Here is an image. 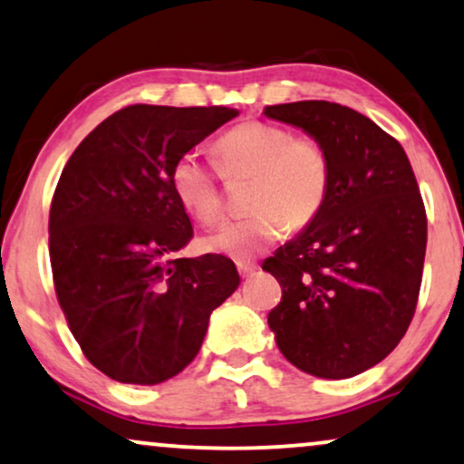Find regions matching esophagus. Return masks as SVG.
Wrapping results in <instances>:
<instances>
[{
	"mask_svg": "<svg viewBox=\"0 0 464 464\" xmlns=\"http://www.w3.org/2000/svg\"><path fill=\"white\" fill-rule=\"evenodd\" d=\"M256 267L258 265L252 261H237V271L242 274V277H250L256 271Z\"/></svg>",
	"mask_w": 464,
	"mask_h": 464,
	"instance_id": "1",
	"label": "esophagus"
}]
</instances>
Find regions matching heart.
<instances>
[{
  "mask_svg": "<svg viewBox=\"0 0 464 464\" xmlns=\"http://www.w3.org/2000/svg\"><path fill=\"white\" fill-rule=\"evenodd\" d=\"M214 150L227 180L252 178V214L228 220L203 237L208 252L233 258L255 256L282 239L288 227L304 228L316 220L329 199L331 157L314 135H293L274 122L246 121L222 133ZM220 174L195 152L182 154L171 168L178 201L203 225H212L222 214Z\"/></svg>",
  "mask_w": 464,
  "mask_h": 464,
  "instance_id": "b5f03b06",
  "label": "heart"
}]
</instances>
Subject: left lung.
Instances as JSON below:
<instances>
[{"instance_id": "obj_1", "label": "left lung", "mask_w": 464, "mask_h": 464, "mask_svg": "<svg viewBox=\"0 0 464 464\" xmlns=\"http://www.w3.org/2000/svg\"><path fill=\"white\" fill-rule=\"evenodd\" d=\"M263 112L318 138L333 168L323 212L263 263L282 286L269 329L301 372L352 378L397 348L416 312L426 252L416 176L403 146L356 110L295 102Z\"/></svg>"}]
</instances>
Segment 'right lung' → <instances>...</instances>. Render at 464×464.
Returning <instances> with one entry per match:
<instances>
[{"label": "right lung", "instance_id": "add662e5", "mask_svg": "<svg viewBox=\"0 0 464 464\" xmlns=\"http://www.w3.org/2000/svg\"><path fill=\"white\" fill-rule=\"evenodd\" d=\"M237 114L135 103L99 122L61 171L48 218L54 293L80 350L108 378H174L239 286L231 258H178L193 227L171 187L176 160Z\"/></svg>", "mask_w": 464, "mask_h": 464}]
</instances>
